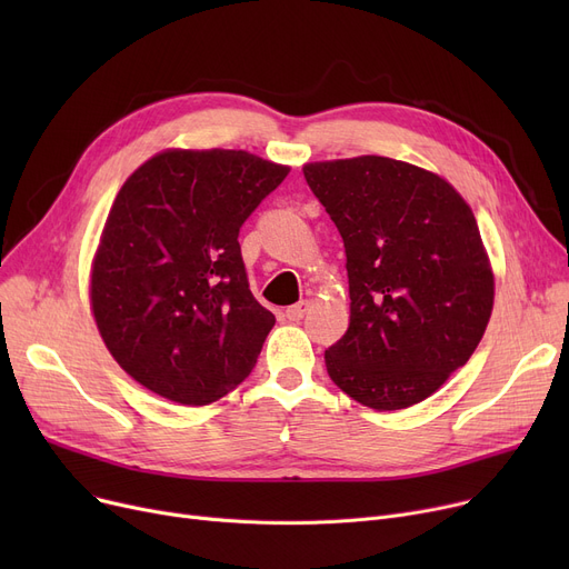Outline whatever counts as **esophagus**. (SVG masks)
Returning a JSON list of instances; mask_svg holds the SVG:
<instances>
[{"label": "esophagus", "instance_id": "obj_1", "mask_svg": "<svg viewBox=\"0 0 569 569\" xmlns=\"http://www.w3.org/2000/svg\"><path fill=\"white\" fill-rule=\"evenodd\" d=\"M309 307H311V302H307V300H302V302H297V305H292V307H288L286 309V318L288 320H302L305 316H307V311H309Z\"/></svg>", "mask_w": 569, "mask_h": 569}]
</instances>
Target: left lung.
<instances>
[{
    "label": "left lung",
    "mask_w": 569,
    "mask_h": 569,
    "mask_svg": "<svg viewBox=\"0 0 569 569\" xmlns=\"http://www.w3.org/2000/svg\"><path fill=\"white\" fill-rule=\"evenodd\" d=\"M305 177L343 239L350 286L327 373L376 410L425 401L470 360L493 309L470 207L442 177L387 157L309 163Z\"/></svg>",
    "instance_id": "left-lung-1"
}]
</instances>
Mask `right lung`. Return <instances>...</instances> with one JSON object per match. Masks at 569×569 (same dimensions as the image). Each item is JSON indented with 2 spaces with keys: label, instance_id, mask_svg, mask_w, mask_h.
<instances>
[{
  "label": "right lung",
  "instance_id": "add662e5",
  "mask_svg": "<svg viewBox=\"0 0 569 569\" xmlns=\"http://www.w3.org/2000/svg\"><path fill=\"white\" fill-rule=\"evenodd\" d=\"M290 168L242 149H172L119 189L92 269V309L147 390L204 406L242 382L277 318L258 305L239 228Z\"/></svg>",
  "mask_w": 569,
  "mask_h": 569
}]
</instances>
